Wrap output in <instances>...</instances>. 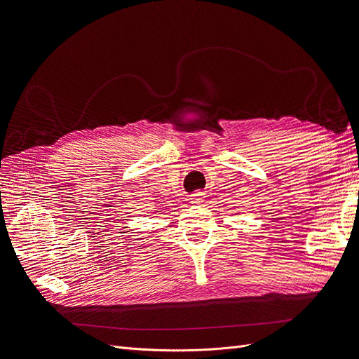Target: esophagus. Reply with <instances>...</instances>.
<instances>
[{
	"mask_svg": "<svg viewBox=\"0 0 359 359\" xmlns=\"http://www.w3.org/2000/svg\"><path fill=\"white\" fill-rule=\"evenodd\" d=\"M203 199H205V198H203V193H202V191H198V193L191 194L190 202H191V203H202Z\"/></svg>",
	"mask_w": 359,
	"mask_h": 359,
	"instance_id": "esophagus-1",
	"label": "esophagus"
}]
</instances>
